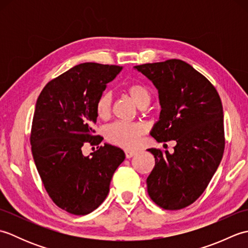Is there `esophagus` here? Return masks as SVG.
Returning a JSON list of instances; mask_svg holds the SVG:
<instances>
[{
	"instance_id": "34e87169",
	"label": "esophagus",
	"mask_w": 248,
	"mask_h": 248,
	"mask_svg": "<svg viewBox=\"0 0 248 248\" xmlns=\"http://www.w3.org/2000/svg\"><path fill=\"white\" fill-rule=\"evenodd\" d=\"M124 154H125V157H127V159H131V157L135 155V151L127 149V150H124Z\"/></svg>"
}]
</instances>
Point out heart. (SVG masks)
I'll return each mask as SVG.
<instances>
[{
    "label": "heart",
    "instance_id": "heart-1",
    "mask_svg": "<svg viewBox=\"0 0 248 248\" xmlns=\"http://www.w3.org/2000/svg\"><path fill=\"white\" fill-rule=\"evenodd\" d=\"M127 93L131 99L140 108H146L150 102V93L145 85L141 84H131L127 88ZM113 104V94L110 92H105L99 98L96 110L99 117L108 118ZM145 133V127L140 124L116 123L108 125L105 128V136L114 145H117L124 148H134L139 145L140 140Z\"/></svg>",
    "mask_w": 248,
    "mask_h": 248
}]
</instances>
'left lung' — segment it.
<instances>
[{
    "mask_svg": "<svg viewBox=\"0 0 248 248\" xmlns=\"http://www.w3.org/2000/svg\"><path fill=\"white\" fill-rule=\"evenodd\" d=\"M159 93L160 118L151 130L156 141L175 140L173 154L150 148L155 165L147 178L150 198L166 210H180L203 193L222 161L223 105L217 89L180 60L134 67Z\"/></svg>",
    "mask_w": 248,
    "mask_h": 248,
    "instance_id": "8db88e82",
    "label": "left lung"
}]
</instances>
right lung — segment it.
Returning a JSON list of instances; mask_svg holds the SVG:
<instances>
[{"label": "right lung", "instance_id": "right-lung-1", "mask_svg": "<svg viewBox=\"0 0 248 248\" xmlns=\"http://www.w3.org/2000/svg\"><path fill=\"white\" fill-rule=\"evenodd\" d=\"M123 67L84 62L50 81L37 99L31 124V154L49 196L57 207L85 215L107 198L115 170L124 160L118 147L104 144L82 154L93 134L99 98Z\"/></svg>", "mask_w": 248, "mask_h": 248}]
</instances>
